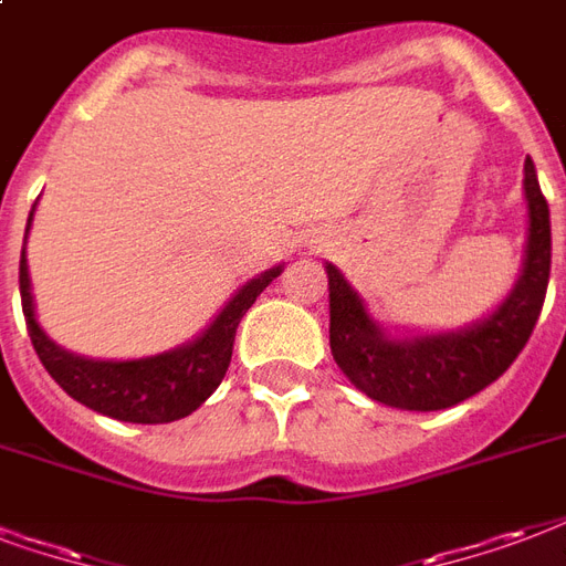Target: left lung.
I'll return each instance as SVG.
<instances>
[{"label":"left lung","instance_id":"left-lung-1","mask_svg":"<svg viewBox=\"0 0 566 566\" xmlns=\"http://www.w3.org/2000/svg\"><path fill=\"white\" fill-rule=\"evenodd\" d=\"M528 250L520 283L490 318L457 334L390 339L367 316L358 292L328 265L331 355L355 388L390 409L439 411L474 397L504 376L520 358L541 318L552 268L549 202L543 197L534 160L525 157Z\"/></svg>","mask_w":566,"mask_h":566}]
</instances>
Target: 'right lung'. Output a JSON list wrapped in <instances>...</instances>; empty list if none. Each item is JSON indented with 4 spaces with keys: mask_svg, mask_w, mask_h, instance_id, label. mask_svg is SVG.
Here are the masks:
<instances>
[{
    "mask_svg": "<svg viewBox=\"0 0 566 566\" xmlns=\"http://www.w3.org/2000/svg\"><path fill=\"white\" fill-rule=\"evenodd\" d=\"M29 223H32V214H29ZM280 271L283 265L250 280L248 286L223 307V313L211 322V328L199 339H193L190 346L139 360L76 358L46 337L35 322L25 248L20 256V301H23L25 328H29L38 358L67 397L101 411L106 418L127 420V423H169V420L187 418L190 411H197L218 390L227 376L229 360H232L238 322Z\"/></svg>",
    "mask_w": 566,
    "mask_h": 566,
    "instance_id": "obj_1",
    "label": "right lung"
}]
</instances>
